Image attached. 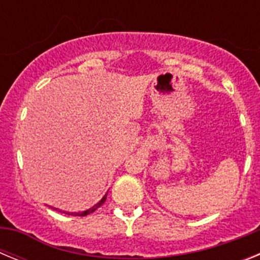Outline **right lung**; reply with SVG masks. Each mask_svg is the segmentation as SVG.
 Masks as SVG:
<instances>
[{
    "label": "right lung",
    "instance_id": "add662e5",
    "mask_svg": "<svg viewBox=\"0 0 260 260\" xmlns=\"http://www.w3.org/2000/svg\"><path fill=\"white\" fill-rule=\"evenodd\" d=\"M107 194H105L104 197H103V198L95 204V206H92V207L88 208V210H86V211H82V212H68V211H62V210H58V208H54V207H52V208L53 210L59 211V212H63V213H66V215H70V216H86V215H89V213H92L93 211H96L99 207H100V206H103V204H104V202L107 201Z\"/></svg>",
    "mask_w": 260,
    "mask_h": 260
}]
</instances>
